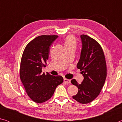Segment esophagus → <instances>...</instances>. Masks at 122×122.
I'll list each match as a JSON object with an SVG mask.
<instances>
[{"label":"esophagus","mask_w":122,"mask_h":122,"mask_svg":"<svg viewBox=\"0 0 122 122\" xmlns=\"http://www.w3.org/2000/svg\"><path fill=\"white\" fill-rule=\"evenodd\" d=\"M63 81L66 83H71V80H69V79H67V78H64Z\"/></svg>","instance_id":"1"}]
</instances>
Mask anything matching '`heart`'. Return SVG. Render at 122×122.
I'll list each match as a JSON object with an SVG mask.
<instances>
[{"mask_svg":"<svg viewBox=\"0 0 122 122\" xmlns=\"http://www.w3.org/2000/svg\"><path fill=\"white\" fill-rule=\"evenodd\" d=\"M65 47L75 46H76V40L74 36H68L66 37L65 41Z\"/></svg>","mask_w":122,"mask_h":122,"instance_id":"obj_1","label":"heart"}]
</instances>
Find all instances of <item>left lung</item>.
Here are the masks:
<instances>
[{"instance_id":"8db88e82","label":"left lung","mask_w":122,"mask_h":122,"mask_svg":"<svg viewBox=\"0 0 122 122\" xmlns=\"http://www.w3.org/2000/svg\"><path fill=\"white\" fill-rule=\"evenodd\" d=\"M82 49L77 68L84 77L81 84L73 79L71 83L78 88V92L73 98L78 102L86 104L100 94L107 77V65L100 45L86 35H81Z\"/></svg>"}]
</instances>
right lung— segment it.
Listing matches in <instances>:
<instances>
[{"label":"right lung","mask_w":122,"mask_h":122,"mask_svg":"<svg viewBox=\"0 0 122 122\" xmlns=\"http://www.w3.org/2000/svg\"><path fill=\"white\" fill-rule=\"evenodd\" d=\"M57 38L55 35L36 37L28 43L22 54L20 77L28 96L36 103L50 99L55 89L63 82L61 76L42 73L48 59L50 47Z\"/></svg>","instance_id":"1"}]
</instances>
